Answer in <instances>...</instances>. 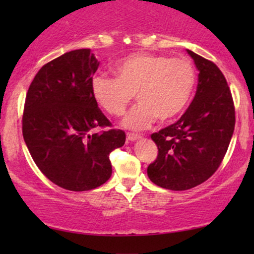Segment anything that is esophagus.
I'll return each mask as SVG.
<instances>
[{"instance_id":"1","label":"esophagus","mask_w":254,"mask_h":254,"mask_svg":"<svg viewBox=\"0 0 254 254\" xmlns=\"http://www.w3.org/2000/svg\"><path fill=\"white\" fill-rule=\"evenodd\" d=\"M127 138L129 139V141H137V139L141 138V135H137V133H127Z\"/></svg>"}]
</instances>
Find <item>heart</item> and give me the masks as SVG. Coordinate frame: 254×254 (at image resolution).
<instances>
[{"instance_id":"1","label":"heart","mask_w":254,"mask_h":254,"mask_svg":"<svg viewBox=\"0 0 254 254\" xmlns=\"http://www.w3.org/2000/svg\"><path fill=\"white\" fill-rule=\"evenodd\" d=\"M116 78L95 75L90 90L95 103L111 116H123L136 93L138 104L124 125L141 130L157 121L170 123L186 109L196 86V70L186 58L136 52L113 66Z\"/></svg>"}]
</instances>
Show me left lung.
<instances>
[{"mask_svg": "<svg viewBox=\"0 0 254 254\" xmlns=\"http://www.w3.org/2000/svg\"><path fill=\"white\" fill-rule=\"evenodd\" d=\"M188 52L199 71L196 95L179 121L150 136L159 153L148 166V177L173 191L194 188L217 171L235 127L234 101L222 71L211 61Z\"/></svg>", "mask_w": 254, "mask_h": 254, "instance_id": "8db88e82", "label": "left lung"}]
</instances>
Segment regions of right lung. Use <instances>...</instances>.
<instances>
[{
  "label": "right lung",
  "mask_w": 254,
  "mask_h": 254,
  "mask_svg": "<svg viewBox=\"0 0 254 254\" xmlns=\"http://www.w3.org/2000/svg\"><path fill=\"white\" fill-rule=\"evenodd\" d=\"M99 62L89 49L74 50L40 68L26 94L22 135L42 173L65 190L88 191L112 174L111 151L125 132L111 127L90 90Z\"/></svg>",
  "instance_id": "add662e5"
}]
</instances>
